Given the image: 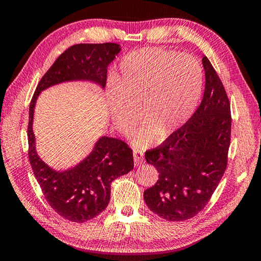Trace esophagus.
Segmentation results:
<instances>
[{"label":"esophagus","mask_w":261,"mask_h":261,"mask_svg":"<svg viewBox=\"0 0 261 261\" xmlns=\"http://www.w3.org/2000/svg\"><path fill=\"white\" fill-rule=\"evenodd\" d=\"M134 160L136 166H140L144 163V154L138 149H134Z\"/></svg>","instance_id":"34e87169"}]
</instances>
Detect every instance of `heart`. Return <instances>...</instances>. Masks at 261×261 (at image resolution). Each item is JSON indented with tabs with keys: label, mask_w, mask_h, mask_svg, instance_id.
I'll list each match as a JSON object with an SVG mask.
<instances>
[{
	"label": "heart",
	"mask_w": 261,
	"mask_h": 261,
	"mask_svg": "<svg viewBox=\"0 0 261 261\" xmlns=\"http://www.w3.org/2000/svg\"><path fill=\"white\" fill-rule=\"evenodd\" d=\"M202 93V70L194 57L161 48H144L126 55L110 88L113 123L127 134L140 117L144 123L132 143L146 148L178 130L196 110Z\"/></svg>",
	"instance_id": "1"
}]
</instances>
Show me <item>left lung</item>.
I'll return each mask as SVG.
<instances>
[{
	"mask_svg": "<svg viewBox=\"0 0 261 261\" xmlns=\"http://www.w3.org/2000/svg\"><path fill=\"white\" fill-rule=\"evenodd\" d=\"M205 92L192 117L160 146L145 154L158 182L144 192L153 213L168 221L193 218L204 208L226 171L230 145V103L206 56Z\"/></svg>",
	"mask_w": 261,
	"mask_h": 261,
	"instance_id": "obj_1",
	"label": "left lung"
}]
</instances>
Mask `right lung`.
<instances>
[{
	"label": "right lung",
	"mask_w": 261,
	"mask_h": 261,
	"mask_svg": "<svg viewBox=\"0 0 261 261\" xmlns=\"http://www.w3.org/2000/svg\"><path fill=\"white\" fill-rule=\"evenodd\" d=\"M118 43H78L68 48L39 82L30 105L28 127L29 159L35 178L48 204L57 214L72 222H85L106 210L114 179L134 169V155L120 139L102 136L91 153L76 166L55 170L39 156L33 132L34 108L39 95L57 84L91 82L105 88L107 68L115 60Z\"/></svg>",
	"instance_id": "add662e5"
}]
</instances>
